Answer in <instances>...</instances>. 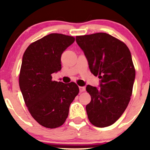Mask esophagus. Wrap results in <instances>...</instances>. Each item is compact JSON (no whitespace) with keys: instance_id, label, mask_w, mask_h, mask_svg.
Here are the masks:
<instances>
[{"instance_id":"esophagus-1","label":"esophagus","mask_w":150,"mask_h":150,"mask_svg":"<svg viewBox=\"0 0 150 150\" xmlns=\"http://www.w3.org/2000/svg\"><path fill=\"white\" fill-rule=\"evenodd\" d=\"M79 89H80V92H83L85 91V87H79Z\"/></svg>"}]
</instances>
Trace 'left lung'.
Returning a JSON list of instances; mask_svg holds the SVG:
<instances>
[{
	"label": "left lung",
	"instance_id": "8db88e82",
	"mask_svg": "<svg viewBox=\"0 0 150 150\" xmlns=\"http://www.w3.org/2000/svg\"><path fill=\"white\" fill-rule=\"evenodd\" d=\"M76 42L85 53L89 68L100 80L99 88L87 85L91 101L86 106L89 120L104 128L121 116L130 100L135 70L129 49L106 33L77 36Z\"/></svg>",
	"mask_w": 150,
	"mask_h": 150
}]
</instances>
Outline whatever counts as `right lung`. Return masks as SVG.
Listing matches in <instances>:
<instances>
[{
	"label": "right lung",
	"instance_id": "right-lung-1",
	"mask_svg": "<svg viewBox=\"0 0 150 150\" xmlns=\"http://www.w3.org/2000/svg\"><path fill=\"white\" fill-rule=\"evenodd\" d=\"M75 42L62 34H50L30 44L22 57L19 85L32 116L42 126L56 128L68 118L70 105L79 93L75 82L52 80L61 70V55Z\"/></svg>",
	"mask_w": 150,
	"mask_h": 150
}]
</instances>
